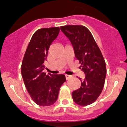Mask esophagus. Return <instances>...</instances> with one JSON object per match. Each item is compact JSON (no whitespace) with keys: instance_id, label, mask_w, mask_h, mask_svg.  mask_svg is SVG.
<instances>
[{"instance_id":"34e87169","label":"esophagus","mask_w":127,"mask_h":127,"mask_svg":"<svg viewBox=\"0 0 127 127\" xmlns=\"http://www.w3.org/2000/svg\"><path fill=\"white\" fill-rule=\"evenodd\" d=\"M71 77V76H69V75L65 74V78L66 79H69Z\"/></svg>"}]
</instances>
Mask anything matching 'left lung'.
Returning <instances> with one entry per match:
<instances>
[{
  "label": "left lung",
  "mask_w": 127,
  "mask_h": 127,
  "mask_svg": "<svg viewBox=\"0 0 127 127\" xmlns=\"http://www.w3.org/2000/svg\"><path fill=\"white\" fill-rule=\"evenodd\" d=\"M60 29L71 42L85 78L79 89L72 93L75 103L85 106L97 99L104 88L106 76L104 58L92 34L83 25H65Z\"/></svg>",
  "instance_id": "8db88e82"
}]
</instances>
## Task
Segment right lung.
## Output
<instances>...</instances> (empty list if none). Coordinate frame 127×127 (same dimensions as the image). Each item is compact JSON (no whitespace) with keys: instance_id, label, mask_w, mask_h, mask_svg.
<instances>
[{"instance_id":"add662e5","label":"right lung","mask_w":127,"mask_h":127,"mask_svg":"<svg viewBox=\"0 0 127 127\" xmlns=\"http://www.w3.org/2000/svg\"><path fill=\"white\" fill-rule=\"evenodd\" d=\"M60 32L59 27L43 28L35 32L26 50L22 75L28 92L35 104L49 106L57 101L60 86L66 81L64 74L43 72L48 50Z\"/></svg>"}]
</instances>
